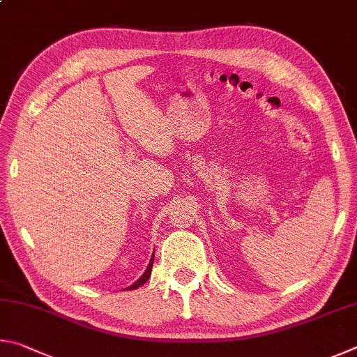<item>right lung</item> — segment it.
Returning <instances> with one entry per match:
<instances>
[{
	"mask_svg": "<svg viewBox=\"0 0 357 357\" xmlns=\"http://www.w3.org/2000/svg\"><path fill=\"white\" fill-rule=\"evenodd\" d=\"M152 265H153V255H152V259H150V264H149V266H147V270L144 271V274L142 276L136 280V282L133 284V285H130L128 289H125V290H135V289H137V287H141V285H144L149 280V278H150V273H152Z\"/></svg>",
	"mask_w": 357,
	"mask_h": 357,
	"instance_id": "right-lung-1",
	"label": "right lung"
}]
</instances>
